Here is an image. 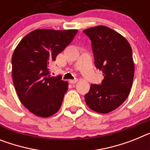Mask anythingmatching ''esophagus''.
Returning a JSON list of instances; mask_svg holds the SVG:
<instances>
[{"label": "esophagus", "instance_id": "34e87169", "mask_svg": "<svg viewBox=\"0 0 150 150\" xmlns=\"http://www.w3.org/2000/svg\"><path fill=\"white\" fill-rule=\"evenodd\" d=\"M70 83H71V84H74V83H76V82H77V80H70Z\"/></svg>", "mask_w": 150, "mask_h": 150}]
</instances>
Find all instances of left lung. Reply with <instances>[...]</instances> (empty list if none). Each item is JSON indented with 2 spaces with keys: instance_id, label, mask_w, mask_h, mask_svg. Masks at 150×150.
<instances>
[{
  "instance_id": "obj_1",
  "label": "left lung",
  "mask_w": 150,
  "mask_h": 150,
  "mask_svg": "<svg viewBox=\"0 0 150 150\" xmlns=\"http://www.w3.org/2000/svg\"><path fill=\"white\" fill-rule=\"evenodd\" d=\"M83 33L92 42L95 65L104 76L100 85L91 84L85 95L86 103L98 113H108L118 108L130 94L134 76L132 49L125 37L105 25Z\"/></svg>"
}]
</instances>
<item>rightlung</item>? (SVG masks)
<instances>
[{
  "instance_id": "right-lung-1",
  "label": "right lung",
  "mask_w": 150,
  "mask_h": 150,
  "mask_svg": "<svg viewBox=\"0 0 150 150\" xmlns=\"http://www.w3.org/2000/svg\"><path fill=\"white\" fill-rule=\"evenodd\" d=\"M77 29H35L25 35L12 56L13 83L20 102L36 116L48 117L60 109L68 83L50 74L55 61Z\"/></svg>"
}]
</instances>
